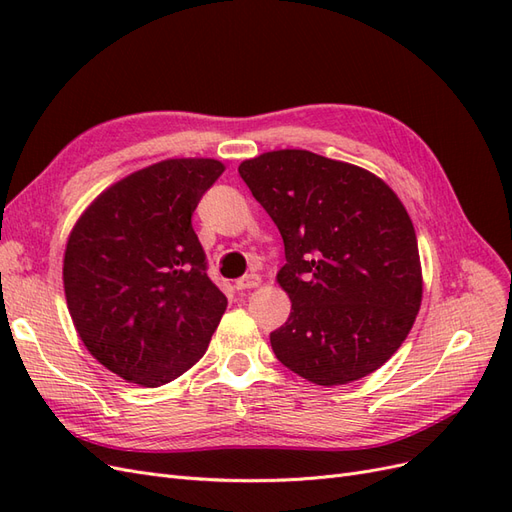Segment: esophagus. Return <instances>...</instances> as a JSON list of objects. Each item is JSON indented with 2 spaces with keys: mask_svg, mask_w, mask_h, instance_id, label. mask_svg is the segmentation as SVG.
<instances>
[{
  "mask_svg": "<svg viewBox=\"0 0 512 512\" xmlns=\"http://www.w3.org/2000/svg\"><path fill=\"white\" fill-rule=\"evenodd\" d=\"M258 286H260V277L256 273L243 275V277H239V280L235 282L237 290H252V288H258Z\"/></svg>",
  "mask_w": 512,
  "mask_h": 512,
  "instance_id": "esophagus-1",
  "label": "esophagus"
}]
</instances>
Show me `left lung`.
<instances>
[{
    "mask_svg": "<svg viewBox=\"0 0 512 512\" xmlns=\"http://www.w3.org/2000/svg\"><path fill=\"white\" fill-rule=\"evenodd\" d=\"M239 175L284 239L292 301L271 348L320 386L369 376L404 344L423 299L416 232L380 177L305 149L245 160Z\"/></svg>",
    "mask_w": 512,
    "mask_h": 512,
    "instance_id": "left-lung-1",
    "label": "left lung"
}]
</instances>
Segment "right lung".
<instances>
[{"instance_id": "add662e5", "label": "right lung", "mask_w": 512, "mask_h": 512, "mask_svg": "<svg viewBox=\"0 0 512 512\" xmlns=\"http://www.w3.org/2000/svg\"><path fill=\"white\" fill-rule=\"evenodd\" d=\"M224 173L211 158L151 164L106 188L74 224L64 290L81 342L119 378L156 389L207 352L228 305L192 228Z\"/></svg>"}]
</instances>
